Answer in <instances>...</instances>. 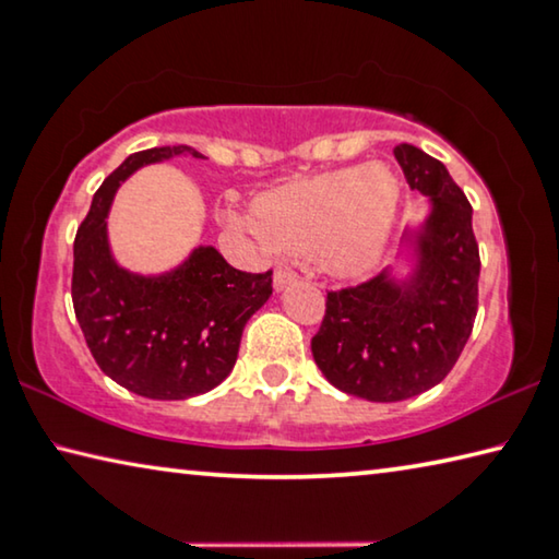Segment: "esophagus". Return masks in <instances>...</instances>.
Instances as JSON below:
<instances>
[{
	"label": "esophagus",
	"mask_w": 559,
	"mask_h": 559,
	"mask_svg": "<svg viewBox=\"0 0 559 559\" xmlns=\"http://www.w3.org/2000/svg\"><path fill=\"white\" fill-rule=\"evenodd\" d=\"M296 278H298V273L286 269V265H281V269H276V273H273V283H276V288L288 286V283H294Z\"/></svg>",
	"instance_id": "obj_1"
}]
</instances>
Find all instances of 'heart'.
<instances>
[{
    "mask_svg": "<svg viewBox=\"0 0 559 559\" xmlns=\"http://www.w3.org/2000/svg\"><path fill=\"white\" fill-rule=\"evenodd\" d=\"M397 179L383 164H366L290 181L255 201V216L228 214V224L296 253H316L328 269L358 276L391 236Z\"/></svg>",
    "mask_w": 559,
    "mask_h": 559,
    "instance_id": "obj_1",
    "label": "heart"
}]
</instances>
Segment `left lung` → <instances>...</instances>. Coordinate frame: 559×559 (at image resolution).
I'll return each instance as SVG.
<instances>
[{"label": "left lung", "mask_w": 559, "mask_h": 559, "mask_svg": "<svg viewBox=\"0 0 559 559\" xmlns=\"http://www.w3.org/2000/svg\"><path fill=\"white\" fill-rule=\"evenodd\" d=\"M411 189L430 197V216L415 234V273L328 290L325 316L311 341L328 383L373 403L430 391L463 353L477 316L480 251L473 206L438 158L418 146L393 148Z\"/></svg>", "instance_id": "1"}]
</instances>
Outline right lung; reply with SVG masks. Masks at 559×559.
<instances>
[{
	"label": "right lung",
	"instance_id": "1",
	"mask_svg": "<svg viewBox=\"0 0 559 559\" xmlns=\"http://www.w3.org/2000/svg\"><path fill=\"white\" fill-rule=\"evenodd\" d=\"M191 146L131 154L94 193L74 238L72 300L88 350L106 376L152 401L209 393L234 370L243 325L273 294V271L246 273L214 246H199L179 269L139 276L114 261L106 216L119 183L136 168Z\"/></svg>",
	"mask_w": 559,
	"mask_h": 559
}]
</instances>
